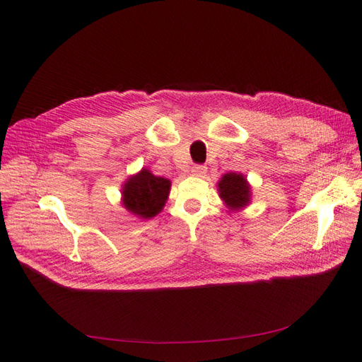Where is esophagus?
Segmentation results:
<instances>
[{
	"label": "esophagus",
	"instance_id": "esophagus-1",
	"mask_svg": "<svg viewBox=\"0 0 362 362\" xmlns=\"http://www.w3.org/2000/svg\"><path fill=\"white\" fill-rule=\"evenodd\" d=\"M192 173L196 175V177H204V175L206 173V168L202 166V164H194V166L192 168Z\"/></svg>",
	"mask_w": 362,
	"mask_h": 362
}]
</instances>
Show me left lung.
<instances>
[{
	"label": "left lung",
	"mask_w": 362,
	"mask_h": 362,
	"mask_svg": "<svg viewBox=\"0 0 362 362\" xmlns=\"http://www.w3.org/2000/svg\"><path fill=\"white\" fill-rule=\"evenodd\" d=\"M218 196H221L229 210L238 211L250 202V185L242 173H225L217 182Z\"/></svg>",
	"instance_id": "left-lung-1"
}]
</instances>
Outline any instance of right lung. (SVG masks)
I'll use <instances>...</instances> for the list:
<instances>
[{
	"instance_id": "add662e5",
	"label": "right lung",
	"mask_w": 362,
	"mask_h": 362,
	"mask_svg": "<svg viewBox=\"0 0 362 362\" xmlns=\"http://www.w3.org/2000/svg\"><path fill=\"white\" fill-rule=\"evenodd\" d=\"M170 181L141 169L122 185V205L140 218L157 216L168 201Z\"/></svg>"
}]
</instances>
